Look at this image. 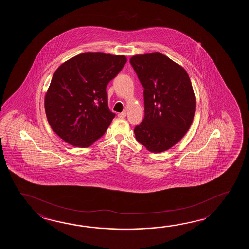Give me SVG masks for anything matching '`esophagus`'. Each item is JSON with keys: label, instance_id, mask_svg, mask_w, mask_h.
I'll return each mask as SVG.
<instances>
[{"label": "esophagus", "instance_id": "34e87169", "mask_svg": "<svg viewBox=\"0 0 249 249\" xmlns=\"http://www.w3.org/2000/svg\"><path fill=\"white\" fill-rule=\"evenodd\" d=\"M126 111H123L121 112V113H119V114H118V117H120V118H124V117H126Z\"/></svg>", "mask_w": 249, "mask_h": 249}]
</instances>
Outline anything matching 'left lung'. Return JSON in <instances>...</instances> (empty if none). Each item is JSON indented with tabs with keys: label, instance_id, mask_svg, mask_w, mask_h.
<instances>
[{
	"label": "left lung",
	"instance_id": "left-lung-1",
	"mask_svg": "<svg viewBox=\"0 0 249 249\" xmlns=\"http://www.w3.org/2000/svg\"><path fill=\"white\" fill-rule=\"evenodd\" d=\"M144 88L145 116L134 128L135 138L148 151L163 152L175 146L190 129L196 98L185 69L162 53L130 58Z\"/></svg>",
	"mask_w": 249,
	"mask_h": 249
}]
</instances>
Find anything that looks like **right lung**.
<instances>
[{"label":"right lung","mask_w":249,"mask_h":249,"mask_svg":"<svg viewBox=\"0 0 249 249\" xmlns=\"http://www.w3.org/2000/svg\"><path fill=\"white\" fill-rule=\"evenodd\" d=\"M126 61L124 55L81 53L55 71L44 107L50 125L66 142L87 148L105 133L115 117L107 107V85Z\"/></svg>","instance_id":"obj_1"}]
</instances>
